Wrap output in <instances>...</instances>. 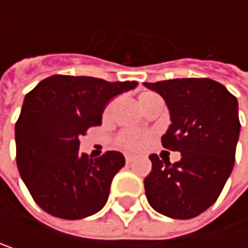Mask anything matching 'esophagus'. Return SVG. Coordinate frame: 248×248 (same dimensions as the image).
I'll return each instance as SVG.
<instances>
[{
    "label": "esophagus",
    "instance_id": "obj_1",
    "mask_svg": "<svg viewBox=\"0 0 248 248\" xmlns=\"http://www.w3.org/2000/svg\"><path fill=\"white\" fill-rule=\"evenodd\" d=\"M125 161L130 164V163H133V161H134V156H133V155H130V154H127V155H125Z\"/></svg>",
    "mask_w": 248,
    "mask_h": 248
}]
</instances>
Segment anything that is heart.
<instances>
[{"instance_id":"1","label":"heart","mask_w":248,"mask_h":248,"mask_svg":"<svg viewBox=\"0 0 248 248\" xmlns=\"http://www.w3.org/2000/svg\"><path fill=\"white\" fill-rule=\"evenodd\" d=\"M151 96H155V94L154 93H143L140 96V100L148 99ZM110 110H112V105H109L106 108V115L110 112ZM117 142H118V145L121 148H124L127 151H140V149H143L148 145L149 136L146 133H143V131H124V133H121L118 136Z\"/></svg>"}]
</instances>
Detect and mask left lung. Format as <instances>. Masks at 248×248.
I'll use <instances>...</instances> for the list:
<instances>
[{
    "mask_svg": "<svg viewBox=\"0 0 248 248\" xmlns=\"http://www.w3.org/2000/svg\"><path fill=\"white\" fill-rule=\"evenodd\" d=\"M143 85L169 108L171 124L161 139L163 146L182 155L174 164L149 155L152 170L143 182L148 202L171 219L195 217L215 204L233 169L241 128L237 97L208 78Z\"/></svg>",
    "mask_w": 248,
    "mask_h": 248,
    "instance_id": "1",
    "label": "left lung"
}]
</instances>
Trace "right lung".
Returning a JSON list of instances; mask_svg holds the SVG:
<instances>
[{
  "instance_id": "obj_1",
  "label": "right lung",
  "mask_w": 248,
  "mask_h": 248,
  "mask_svg": "<svg viewBox=\"0 0 248 248\" xmlns=\"http://www.w3.org/2000/svg\"><path fill=\"white\" fill-rule=\"evenodd\" d=\"M136 87V81L53 75L25 96L15 127L16 161L22 180L44 212L77 220L103 208L125 158L108 151L93 159L78 151L79 138L102 124L110 100Z\"/></svg>"
}]
</instances>
